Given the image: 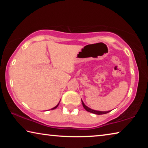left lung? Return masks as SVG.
Listing matches in <instances>:
<instances>
[{
  "instance_id": "8db88e82",
  "label": "left lung",
  "mask_w": 148,
  "mask_h": 148,
  "mask_svg": "<svg viewBox=\"0 0 148 148\" xmlns=\"http://www.w3.org/2000/svg\"><path fill=\"white\" fill-rule=\"evenodd\" d=\"M82 105H83V106L85 109H86L87 112H91V113H92V114H97V115H102V114H106L107 113H108V112H111V111H106V112H103V111H97V110H92V109H91L89 108V107H87V106H86L85 105V104L84 103V102L82 101Z\"/></svg>"
}]
</instances>
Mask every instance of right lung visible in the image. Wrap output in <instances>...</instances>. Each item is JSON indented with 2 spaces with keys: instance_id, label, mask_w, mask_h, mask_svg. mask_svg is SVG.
Masks as SVG:
<instances>
[{
  "instance_id": "right-lung-1",
  "label": "right lung",
  "mask_w": 148,
  "mask_h": 148,
  "mask_svg": "<svg viewBox=\"0 0 148 148\" xmlns=\"http://www.w3.org/2000/svg\"><path fill=\"white\" fill-rule=\"evenodd\" d=\"M59 103H58V104H57V106H55L54 108H51V110H54V109H56V108H57V106H59Z\"/></svg>"
}]
</instances>
